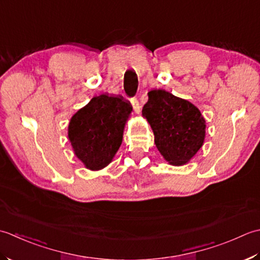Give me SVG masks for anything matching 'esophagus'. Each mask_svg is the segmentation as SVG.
I'll use <instances>...</instances> for the list:
<instances>
[{"label":"esophagus","mask_w":260,"mask_h":260,"mask_svg":"<svg viewBox=\"0 0 260 260\" xmlns=\"http://www.w3.org/2000/svg\"><path fill=\"white\" fill-rule=\"evenodd\" d=\"M131 104H132V108H134L135 112L137 114L140 113V104H139V101L137 99H131Z\"/></svg>","instance_id":"obj_1"}]
</instances>
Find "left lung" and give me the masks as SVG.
I'll use <instances>...</instances> for the list:
<instances>
[{
	"label": "left lung",
	"mask_w": 260,
	"mask_h": 260,
	"mask_svg": "<svg viewBox=\"0 0 260 260\" xmlns=\"http://www.w3.org/2000/svg\"><path fill=\"white\" fill-rule=\"evenodd\" d=\"M142 116L151 126L157 149L173 166L187 164L204 144L206 122L201 111L165 89L148 92Z\"/></svg>",
	"instance_id": "8db88e82"
}]
</instances>
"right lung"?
<instances>
[{
  "label": "right lung",
  "mask_w": 260,
  "mask_h": 260,
  "mask_svg": "<svg viewBox=\"0 0 260 260\" xmlns=\"http://www.w3.org/2000/svg\"><path fill=\"white\" fill-rule=\"evenodd\" d=\"M131 111L130 102L122 96L101 94L72 116L68 139L75 156L89 171H100L112 161Z\"/></svg>",
  "instance_id": "obj_1"
}]
</instances>
